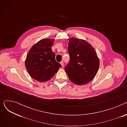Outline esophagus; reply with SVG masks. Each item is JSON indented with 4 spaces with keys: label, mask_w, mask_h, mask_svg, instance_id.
I'll return each mask as SVG.
<instances>
[{
    "label": "esophagus",
    "mask_w": 127,
    "mask_h": 127,
    "mask_svg": "<svg viewBox=\"0 0 127 127\" xmlns=\"http://www.w3.org/2000/svg\"><path fill=\"white\" fill-rule=\"evenodd\" d=\"M60 64H61V65H62V67H64V62H63V61H61V63H60Z\"/></svg>",
    "instance_id": "esophagus-1"
}]
</instances>
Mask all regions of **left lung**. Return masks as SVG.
Instances as JSON below:
<instances>
[{"label":"left lung","instance_id":"left-lung-1","mask_svg":"<svg viewBox=\"0 0 127 127\" xmlns=\"http://www.w3.org/2000/svg\"><path fill=\"white\" fill-rule=\"evenodd\" d=\"M70 60L65 71L70 80L77 85L85 84L94 78L99 67V60L94 48L85 40L68 39Z\"/></svg>","mask_w":127,"mask_h":127}]
</instances>
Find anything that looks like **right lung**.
<instances>
[{"instance_id": "right-lung-1", "label": "right lung", "mask_w": 127, "mask_h": 127, "mask_svg": "<svg viewBox=\"0 0 127 127\" xmlns=\"http://www.w3.org/2000/svg\"><path fill=\"white\" fill-rule=\"evenodd\" d=\"M53 39L45 38L33 45L29 51L25 66L30 76L39 82L48 81L62 66L56 61L51 49Z\"/></svg>"}]
</instances>
